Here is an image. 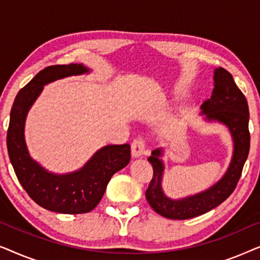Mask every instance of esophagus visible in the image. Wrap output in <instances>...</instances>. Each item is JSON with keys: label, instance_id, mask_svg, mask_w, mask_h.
<instances>
[{"label": "esophagus", "instance_id": "1", "mask_svg": "<svg viewBox=\"0 0 260 260\" xmlns=\"http://www.w3.org/2000/svg\"><path fill=\"white\" fill-rule=\"evenodd\" d=\"M144 151H145L144 141L142 140L141 137L135 138L133 143H131V155H133V157L135 158L141 157V156L144 154Z\"/></svg>", "mask_w": 260, "mask_h": 260}]
</instances>
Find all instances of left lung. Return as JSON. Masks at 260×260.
I'll list each match as a JSON object with an SVG mask.
<instances>
[{"mask_svg":"<svg viewBox=\"0 0 260 260\" xmlns=\"http://www.w3.org/2000/svg\"><path fill=\"white\" fill-rule=\"evenodd\" d=\"M202 113L208 120H218L225 124L232 134L234 152L232 162L221 180L209 189L182 200H172L162 191L161 181L163 163L159 159L161 149H156L148 157L151 163L152 179L145 190V198L156 213L173 220H186L205 214L222 204L236 189L238 181L250 151V130H248V105L240 88L234 83L232 74L219 67L214 72V88L211 98L201 105Z\"/></svg>","mask_w":260,"mask_h":260,"instance_id":"1","label":"left lung"}]
</instances>
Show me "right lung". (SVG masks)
<instances>
[{
    "label": "right lung",
    "mask_w": 260,
    "mask_h": 260,
    "mask_svg": "<svg viewBox=\"0 0 260 260\" xmlns=\"http://www.w3.org/2000/svg\"><path fill=\"white\" fill-rule=\"evenodd\" d=\"M86 72V67L77 63L52 65L41 70L17 93L7 133L8 155L21 186L39 206L63 214H83L95 208L113 174L127 166L131 158L127 143L108 145L95 152L83 169L66 175H54L46 172L28 154L23 137L24 119L44 85Z\"/></svg>",
    "instance_id": "1"
}]
</instances>
